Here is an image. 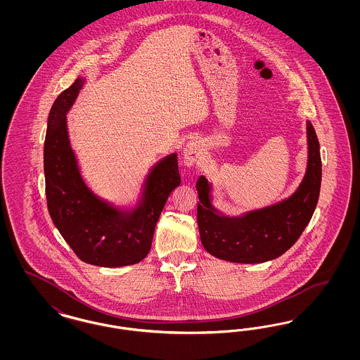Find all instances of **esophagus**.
Wrapping results in <instances>:
<instances>
[{
	"instance_id": "esophagus-1",
	"label": "esophagus",
	"mask_w": 360,
	"mask_h": 360,
	"mask_svg": "<svg viewBox=\"0 0 360 360\" xmlns=\"http://www.w3.org/2000/svg\"><path fill=\"white\" fill-rule=\"evenodd\" d=\"M202 156V146L197 140H190L184 148V160L186 166H194Z\"/></svg>"
}]
</instances>
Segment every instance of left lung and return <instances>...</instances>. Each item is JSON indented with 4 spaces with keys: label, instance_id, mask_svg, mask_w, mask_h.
Instances as JSON below:
<instances>
[{
    "label": "left lung",
    "instance_id": "left-lung-1",
    "mask_svg": "<svg viewBox=\"0 0 360 360\" xmlns=\"http://www.w3.org/2000/svg\"><path fill=\"white\" fill-rule=\"evenodd\" d=\"M308 167L288 200L240 217L223 216L210 202V185L200 176L197 223L201 243L213 257L235 263H263L285 254L302 235L319 201L321 156L316 131L308 121Z\"/></svg>",
    "mask_w": 360,
    "mask_h": 360
}]
</instances>
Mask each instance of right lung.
I'll return each mask as SVG.
<instances>
[{
  "mask_svg": "<svg viewBox=\"0 0 360 360\" xmlns=\"http://www.w3.org/2000/svg\"><path fill=\"white\" fill-rule=\"evenodd\" d=\"M84 81L62 91L50 110L44 141V176L52 223L82 262L100 267L139 263L148 255L155 226L170 193L181 184L176 154L148 174L140 202L120 210L86 186L70 146L66 113Z\"/></svg>",
  "mask_w": 360,
  "mask_h": 360,
  "instance_id": "right-lung-1",
  "label": "right lung"
}]
</instances>
